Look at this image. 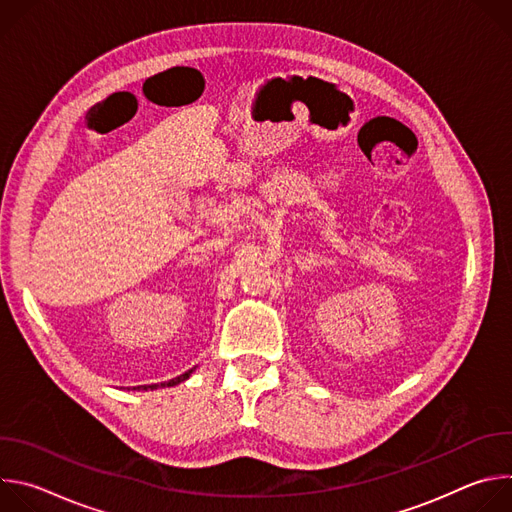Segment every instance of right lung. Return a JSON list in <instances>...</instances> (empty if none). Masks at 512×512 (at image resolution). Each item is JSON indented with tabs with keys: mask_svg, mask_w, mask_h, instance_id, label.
I'll use <instances>...</instances> for the list:
<instances>
[{
	"mask_svg": "<svg viewBox=\"0 0 512 512\" xmlns=\"http://www.w3.org/2000/svg\"><path fill=\"white\" fill-rule=\"evenodd\" d=\"M194 371H196V367H194V369H190V371H186L184 375H180V377H176V379H170V381H164V383H156V385H139V387H131V391H154V389H164V387H176V385H180L182 381H186ZM127 389H129V387H127Z\"/></svg>",
	"mask_w": 512,
	"mask_h": 512,
	"instance_id": "add662e5",
	"label": "right lung"
}]
</instances>
